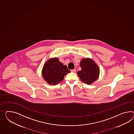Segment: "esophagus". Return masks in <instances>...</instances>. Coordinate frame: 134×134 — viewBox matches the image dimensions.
<instances>
[{
    "instance_id": "esophagus-1",
    "label": "esophagus",
    "mask_w": 134,
    "mask_h": 134,
    "mask_svg": "<svg viewBox=\"0 0 134 134\" xmlns=\"http://www.w3.org/2000/svg\"><path fill=\"white\" fill-rule=\"evenodd\" d=\"M70 71H71V72H73V73H75L76 72V70L75 69H71Z\"/></svg>"
}]
</instances>
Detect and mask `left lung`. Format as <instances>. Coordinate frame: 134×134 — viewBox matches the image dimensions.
Returning a JSON list of instances; mask_svg holds the SVG:
<instances>
[{"instance_id": "8db88e82", "label": "left lung", "mask_w": 134, "mask_h": 134, "mask_svg": "<svg viewBox=\"0 0 134 134\" xmlns=\"http://www.w3.org/2000/svg\"><path fill=\"white\" fill-rule=\"evenodd\" d=\"M81 71L77 73L82 82L91 84L98 78L99 70L98 66L91 59H82L80 63Z\"/></svg>"}]
</instances>
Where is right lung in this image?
I'll list each match as a JSON object with an SVG mask.
<instances>
[{"mask_svg":"<svg viewBox=\"0 0 134 134\" xmlns=\"http://www.w3.org/2000/svg\"><path fill=\"white\" fill-rule=\"evenodd\" d=\"M70 72L66 65L59 62L58 58H54L49 59L46 63L42 70V75L49 84L57 85Z\"/></svg>","mask_w":134,"mask_h":134,"instance_id":"add662e5","label":"right lung"}]
</instances>
